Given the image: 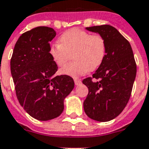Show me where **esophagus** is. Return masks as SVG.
<instances>
[{"instance_id":"34e87169","label":"esophagus","mask_w":149,"mask_h":149,"mask_svg":"<svg viewBox=\"0 0 149 149\" xmlns=\"http://www.w3.org/2000/svg\"><path fill=\"white\" fill-rule=\"evenodd\" d=\"M74 84L75 85H79L81 84V81L78 80V79H74Z\"/></svg>"}]
</instances>
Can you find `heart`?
<instances>
[{
	"mask_svg": "<svg viewBox=\"0 0 149 149\" xmlns=\"http://www.w3.org/2000/svg\"><path fill=\"white\" fill-rule=\"evenodd\" d=\"M59 44L49 48L52 61L59 68H63L72 56L74 61L61 70V73L71 78H78L89 71H95L104 61L107 44L99 35L72 29L62 34Z\"/></svg>",
	"mask_w": 149,
	"mask_h": 149,
	"instance_id": "heart-1",
	"label": "heart"
}]
</instances>
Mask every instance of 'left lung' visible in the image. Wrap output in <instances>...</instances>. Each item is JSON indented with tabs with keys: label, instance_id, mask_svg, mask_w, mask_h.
Wrapping results in <instances>:
<instances>
[{
	"label": "left lung",
	"instance_id": "1",
	"mask_svg": "<svg viewBox=\"0 0 149 149\" xmlns=\"http://www.w3.org/2000/svg\"><path fill=\"white\" fill-rule=\"evenodd\" d=\"M100 34L107 44L102 65L93 74L96 81L87 78L82 83L88 88L83 103L89 118L100 122L111 120L125 108L135 80L137 67L130 42L109 25L85 28Z\"/></svg>",
	"mask_w": 149,
	"mask_h": 149
}]
</instances>
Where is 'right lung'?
I'll return each mask as SVG.
<instances>
[{
  "label": "right lung",
  "instance_id": "1",
  "mask_svg": "<svg viewBox=\"0 0 149 149\" xmlns=\"http://www.w3.org/2000/svg\"><path fill=\"white\" fill-rule=\"evenodd\" d=\"M55 36L54 29L47 26L23 33L16 42L11 59L18 102L31 116L42 121L62 113L64 99L74 87L71 77L55 75L58 67L49 54V42Z\"/></svg>",
  "mask_w": 149,
  "mask_h": 149
}]
</instances>
